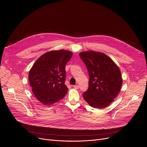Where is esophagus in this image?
<instances>
[{"label": "esophagus", "mask_w": 147, "mask_h": 147, "mask_svg": "<svg viewBox=\"0 0 147 147\" xmlns=\"http://www.w3.org/2000/svg\"><path fill=\"white\" fill-rule=\"evenodd\" d=\"M73 87H74V88H76V89H78V88H79V86H78V85H74Z\"/></svg>", "instance_id": "obj_1"}]
</instances>
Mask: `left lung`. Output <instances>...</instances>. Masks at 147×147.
<instances>
[{"label": "left lung", "instance_id": "left-lung-1", "mask_svg": "<svg viewBox=\"0 0 147 147\" xmlns=\"http://www.w3.org/2000/svg\"><path fill=\"white\" fill-rule=\"evenodd\" d=\"M80 56L89 76L88 89L83 93L84 99L94 108L107 107L120 91L122 78L119 67L102 53L88 51L80 53Z\"/></svg>", "mask_w": 147, "mask_h": 147}]
</instances>
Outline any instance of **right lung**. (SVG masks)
I'll return each instance as SVG.
<instances>
[{
  "label": "right lung",
  "mask_w": 147,
  "mask_h": 147,
  "mask_svg": "<svg viewBox=\"0 0 147 147\" xmlns=\"http://www.w3.org/2000/svg\"><path fill=\"white\" fill-rule=\"evenodd\" d=\"M72 55L64 50L47 52L37 59L30 70L28 78L33 93L44 105L56 103L66 94L65 65Z\"/></svg>",
  "instance_id": "right-lung-1"
}]
</instances>
